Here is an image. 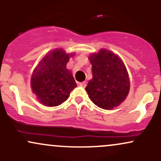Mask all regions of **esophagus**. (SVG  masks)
Masks as SVG:
<instances>
[{
    "instance_id": "34e87169",
    "label": "esophagus",
    "mask_w": 161,
    "mask_h": 161,
    "mask_svg": "<svg viewBox=\"0 0 161 161\" xmlns=\"http://www.w3.org/2000/svg\"><path fill=\"white\" fill-rule=\"evenodd\" d=\"M79 86L81 87H82V88H85L87 86V82H79Z\"/></svg>"
}]
</instances>
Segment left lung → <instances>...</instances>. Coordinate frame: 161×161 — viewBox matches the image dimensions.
Returning <instances> with one entry per match:
<instances>
[{
    "mask_svg": "<svg viewBox=\"0 0 161 161\" xmlns=\"http://www.w3.org/2000/svg\"><path fill=\"white\" fill-rule=\"evenodd\" d=\"M93 78L86 86L88 97L99 108L110 110L128 95L129 79L125 66L116 54L101 49L89 57Z\"/></svg>",
    "mask_w": 161,
    "mask_h": 161,
    "instance_id": "obj_1",
    "label": "left lung"
}]
</instances>
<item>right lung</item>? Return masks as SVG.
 <instances>
[{
    "label": "right lung",
    "instance_id": "1",
    "mask_svg": "<svg viewBox=\"0 0 161 161\" xmlns=\"http://www.w3.org/2000/svg\"><path fill=\"white\" fill-rule=\"evenodd\" d=\"M70 56L63 49H56L45 55L34 69L31 86L42 104L58 106L76 87L71 72L66 67Z\"/></svg>",
    "mask_w": 161,
    "mask_h": 161
}]
</instances>
